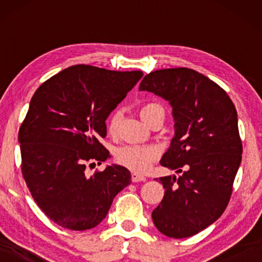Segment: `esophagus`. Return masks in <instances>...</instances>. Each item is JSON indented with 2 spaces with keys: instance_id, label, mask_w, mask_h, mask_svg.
<instances>
[{
  "instance_id": "esophagus-1",
  "label": "esophagus",
  "mask_w": 262,
  "mask_h": 262,
  "mask_svg": "<svg viewBox=\"0 0 262 262\" xmlns=\"http://www.w3.org/2000/svg\"><path fill=\"white\" fill-rule=\"evenodd\" d=\"M132 181H133V182H144V181H146V177L141 176L137 172H133V173H132Z\"/></svg>"
}]
</instances>
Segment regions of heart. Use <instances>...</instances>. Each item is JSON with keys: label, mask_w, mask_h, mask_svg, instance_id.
Masks as SVG:
<instances>
[{"label": "heart", "mask_w": 262, "mask_h": 262, "mask_svg": "<svg viewBox=\"0 0 262 262\" xmlns=\"http://www.w3.org/2000/svg\"><path fill=\"white\" fill-rule=\"evenodd\" d=\"M140 118L143 119L146 124H150L155 118H161L164 121L165 110L160 103L156 102H150V103L144 104L139 111ZM122 119V113L119 111L114 112L108 119L107 129L110 134H116L118 129L119 122ZM159 156V150L155 146L150 145H124L116 150L114 158L118 164L127 169L134 171V172H146L150 169L156 159Z\"/></svg>", "instance_id": "1"}]
</instances>
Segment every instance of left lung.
Listing matches in <instances>:
<instances>
[{
    "label": "left lung",
    "instance_id": "8db88e82",
    "mask_svg": "<svg viewBox=\"0 0 262 262\" xmlns=\"http://www.w3.org/2000/svg\"><path fill=\"white\" fill-rule=\"evenodd\" d=\"M139 91L172 107L175 135L160 162L182 172L159 179L165 194L152 222L169 237L192 236L214 223L230 200L243 154L235 106L221 86L187 68L152 71Z\"/></svg>",
    "mask_w": 262,
    "mask_h": 262
}]
</instances>
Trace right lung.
I'll use <instances>...</instances> for the list:
<instances>
[{"instance_id": "1", "label": "right lung", "mask_w": 262, "mask_h": 262, "mask_svg": "<svg viewBox=\"0 0 262 262\" xmlns=\"http://www.w3.org/2000/svg\"><path fill=\"white\" fill-rule=\"evenodd\" d=\"M141 77V71L75 65L33 95L18 134L22 173L39 208L60 227H97L113 198L132 182L121 165L90 177L85 170L87 161L110 158L100 143L107 135L106 119Z\"/></svg>"}]
</instances>
